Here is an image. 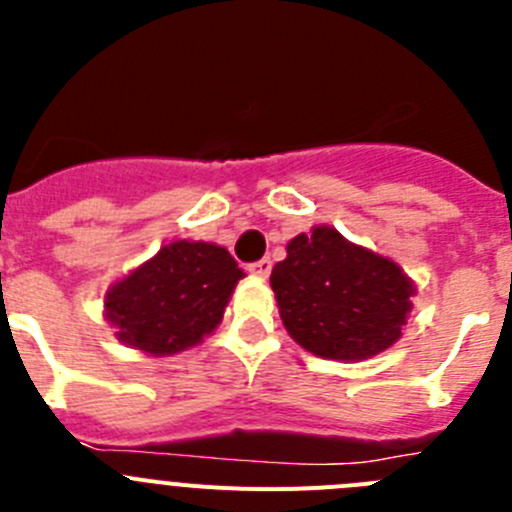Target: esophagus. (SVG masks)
<instances>
[{"label":"esophagus","instance_id":"esophagus-1","mask_svg":"<svg viewBox=\"0 0 512 512\" xmlns=\"http://www.w3.org/2000/svg\"><path fill=\"white\" fill-rule=\"evenodd\" d=\"M251 271H253V274H256V277L266 279V277H269V274H271V259L256 261V264L251 266Z\"/></svg>","mask_w":512,"mask_h":512}]
</instances>
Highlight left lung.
Listing matches in <instances>:
<instances>
[{
  "label": "left lung",
  "instance_id": "left-lung-1",
  "mask_svg": "<svg viewBox=\"0 0 512 512\" xmlns=\"http://www.w3.org/2000/svg\"><path fill=\"white\" fill-rule=\"evenodd\" d=\"M269 282L287 333L320 359L382 354L400 341L413 310L415 284L402 266L330 225L295 235Z\"/></svg>",
  "mask_w": 512,
  "mask_h": 512
}]
</instances>
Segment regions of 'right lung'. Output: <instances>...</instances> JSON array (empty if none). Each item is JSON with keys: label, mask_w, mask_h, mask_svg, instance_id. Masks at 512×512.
Returning <instances> with one entry per match:
<instances>
[{"label": "right lung", "mask_w": 512, "mask_h": 512, "mask_svg": "<svg viewBox=\"0 0 512 512\" xmlns=\"http://www.w3.org/2000/svg\"><path fill=\"white\" fill-rule=\"evenodd\" d=\"M243 277L228 248L171 241L107 289L104 318L117 341L140 354H179L220 325Z\"/></svg>", "instance_id": "right-lung-1"}]
</instances>
